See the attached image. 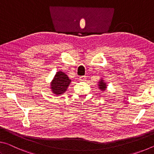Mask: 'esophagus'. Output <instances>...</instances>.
Here are the masks:
<instances>
[{"instance_id": "1", "label": "esophagus", "mask_w": 154, "mask_h": 154, "mask_svg": "<svg viewBox=\"0 0 154 154\" xmlns=\"http://www.w3.org/2000/svg\"><path fill=\"white\" fill-rule=\"evenodd\" d=\"M79 80H80V81H85V80H86V76H84V75H83V76H80V78H79Z\"/></svg>"}]
</instances>
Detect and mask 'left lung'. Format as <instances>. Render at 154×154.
I'll return each instance as SVG.
<instances>
[{
	"label": "left lung",
	"instance_id": "obj_1",
	"mask_svg": "<svg viewBox=\"0 0 154 154\" xmlns=\"http://www.w3.org/2000/svg\"><path fill=\"white\" fill-rule=\"evenodd\" d=\"M98 88L102 91H104L107 88V85H106V82H104V80L101 79L99 82H98Z\"/></svg>",
	"mask_w": 154,
	"mask_h": 154
}]
</instances>
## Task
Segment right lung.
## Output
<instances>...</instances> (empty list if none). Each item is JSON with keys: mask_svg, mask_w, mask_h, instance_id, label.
Instances as JSON below:
<instances>
[{"mask_svg": "<svg viewBox=\"0 0 154 154\" xmlns=\"http://www.w3.org/2000/svg\"><path fill=\"white\" fill-rule=\"evenodd\" d=\"M71 81L65 73L61 71L57 72L50 82V89L56 95H62L66 91Z\"/></svg>", "mask_w": 154, "mask_h": 154, "instance_id": "obj_1", "label": "right lung"}]
</instances>
